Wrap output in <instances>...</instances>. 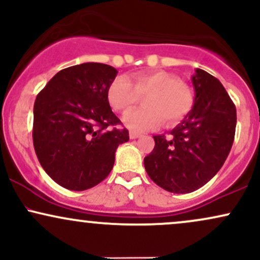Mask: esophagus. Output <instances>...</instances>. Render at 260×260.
I'll list each match as a JSON object with an SVG mask.
<instances>
[{
    "label": "esophagus",
    "mask_w": 260,
    "mask_h": 260,
    "mask_svg": "<svg viewBox=\"0 0 260 260\" xmlns=\"http://www.w3.org/2000/svg\"><path fill=\"white\" fill-rule=\"evenodd\" d=\"M140 137V134L139 133H136V132H129V138L131 139H137V138H139Z\"/></svg>",
    "instance_id": "1"
}]
</instances>
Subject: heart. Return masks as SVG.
<instances>
[{
    "mask_svg": "<svg viewBox=\"0 0 260 260\" xmlns=\"http://www.w3.org/2000/svg\"><path fill=\"white\" fill-rule=\"evenodd\" d=\"M144 98V107L127 112L124 126L136 133L157 128L162 118L168 124L181 121L189 113L194 103L193 91L175 74L157 72L138 73L131 82L120 76L112 80L107 89V100L115 111L126 112Z\"/></svg>",
    "mask_w": 260,
    "mask_h": 260,
    "instance_id": "1",
    "label": "heart"
}]
</instances>
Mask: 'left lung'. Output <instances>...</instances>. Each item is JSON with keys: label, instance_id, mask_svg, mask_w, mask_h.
Masks as SVG:
<instances>
[{"label": "left lung", "instance_id": "8db88e82", "mask_svg": "<svg viewBox=\"0 0 260 260\" xmlns=\"http://www.w3.org/2000/svg\"><path fill=\"white\" fill-rule=\"evenodd\" d=\"M192 84V110L170 132V138L154 136L155 147L144 157L149 177L178 194L203 187L222 168L237 122L235 104L219 79L197 68Z\"/></svg>", "mask_w": 260, "mask_h": 260}]
</instances>
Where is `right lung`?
<instances>
[{
  "instance_id": "obj_1",
  "label": "right lung",
  "mask_w": 260,
  "mask_h": 260,
  "mask_svg": "<svg viewBox=\"0 0 260 260\" xmlns=\"http://www.w3.org/2000/svg\"><path fill=\"white\" fill-rule=\"evenodd\" d=\"M109 64L86 63L59 71L38 94L34 104L32 142L46 174L59 186L85 190L107 177L118 145L128 131L120 124L107 100L117 76Z\"/></svg>"
}]
</instances>
